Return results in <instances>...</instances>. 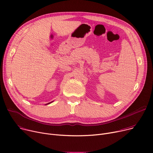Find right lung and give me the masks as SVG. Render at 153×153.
Returning <instances> with one entry per match:
<instances>
[{
	"label": "right lung",
	"mask_w": 153,
	"mask_h": 153,
	"mask_svg": "<svg viewBox=\"0 0 153 153\" xmlns=\"http://www.w3.org/2000/svg\"><path fill=\"white\" fill-rule=\"evenodd\" d=\"M53 102V101H52V102H49V103H48V104H51V102Z\"/></svg>",
	"instance_id": "right-lung-1"
}]
</instances>
